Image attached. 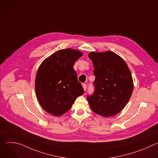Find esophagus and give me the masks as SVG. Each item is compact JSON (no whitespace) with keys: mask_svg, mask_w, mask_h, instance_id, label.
<instances>
[{"mask_svg":"<svg viewBox=\"0 0 158 158\" xmlns=\"http://www.w3.org/2000/svg\"><path fill=\"white\" fill-rule=\"evenodd\" d=\"M82 87L84 88V91H85L86 89H87V85L85 84H82Z\"/></svg>","mask_w":158,"mask_h":158,"instance_id":"34e87169","label":"esophagus"}]
</instances>
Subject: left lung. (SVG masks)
<instances>
[{"mask_svg": "<svg viewBox=\"0 0 158 158\" xmlns=\"http://www.w3.org/2000/svg\"><path fill=\"white\" fill-rule=\"evenodd\" d=\"M94 67V92L87 96L95 113L110 117L118 114L129 101L133 91V81L126 62L112 51L92 52L88 55Z\"/></svg>", "mask_w": 158, "mask_h": 158, "instance_id": "left-lung-1", "label": "left lung"}]
</instances>
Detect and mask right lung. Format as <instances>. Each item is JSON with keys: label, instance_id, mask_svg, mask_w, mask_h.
Returning <instances> with one entry per match:
<instances>
[{"label": "right lung", "instance_id": "add662e5", "mask_svg": "<svg viewBox=\"0 0 158 158\" xmlns=\"http://www.w3.org/2000/svg\"><path fill=\"white\" fill-rule=\"evenodd\" d=\"M82 52L72 49L59 50L45 59L37 72L35 89L42 109L55 116L68 111L76 99L84 94L73 66Z\"/></svg>", "mask_w": 158, "mask_h": 158}]
</instances>
